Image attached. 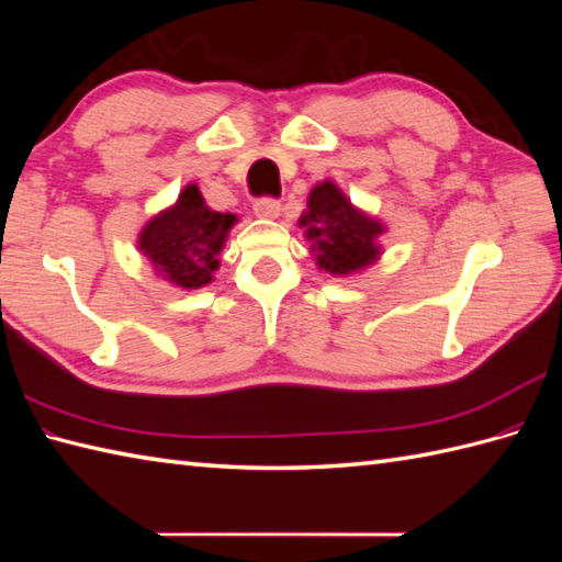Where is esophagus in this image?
Listing matches in <instances>:
<instances>
[{"label":"esophagus","mask_w":562,"mask_h":562,"mask_svg":"<svg viewBox=\"0 0 562 562\" xmlns=\"http://www.w3.org/2000/svg\"><path fill=\"white\" fill-rule=\"evenodd\" d=\"M254 212L260 220H274V217H280L282 205L274 198H260L254 202Z\"/></svg>","instance_id":"obj_1"}]
</instances>
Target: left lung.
<instances>
[{"label":"left lung","instance_id":"left-lung-1","mask_svg":"<svg viewBox=\"0 0 562 562\" xmlns=\"http://www.w3.org/2000/svg\"><path fill=\"white\" fill-rule=\"evenodd\" d=\"M306 207L300 224L306 226L308 241H314L312 254L321 270L352 274L381 256L376 238L384 234V224L357 210L333 181L314 186Z\"/></svg>","mask_w":562,"mask_h":562}]
</instances>
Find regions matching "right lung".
Listing matches in <instances>:
<instances>
[{"mask_svg":"<svg viewBox=\"0 0 562 562\" xmlns=\"http://www.w3.org/2000/svg\"><path fill=\"white\" fill-rule=\"evenodd\" d=\"M236 214L214 212L195 183H188L171 207L139 232L137 248L164 280L181 290L205 288L220 268V254Z\"/></svg>","mask_w":562,"mask_h":562,"instance_id":"1","label":"right lung"}]
</instances>
